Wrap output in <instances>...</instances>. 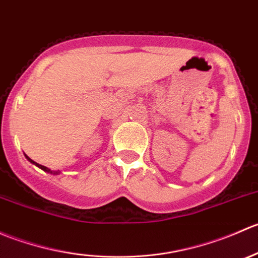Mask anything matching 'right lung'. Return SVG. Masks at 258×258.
Instances as JSON below:
<instances>
[{
	"instance_id": "obj_1",
	"label": "right lung",
	"mask_w": 258,
	"mask_h": 258,
	"mask_svg": "<svg viewBox=\"0 0 258 258\" xmlns=\"http://www.w3.org/2000/svg\"><path fill=\"white\" fill-rule=\"evenodd\" d=\"M25 156H26V155H25ZM26 158H27V160H28V162H31V163H32V165L37 166L38 168H41V170H42V171H45V172H47V173H51V175H58V173H59V171H52V170H49V168L46 167V166H42V165H40V163L35 162V161H33V160H31V158L28 157V156H26Z\"/></svg>"
}]
</instances>
